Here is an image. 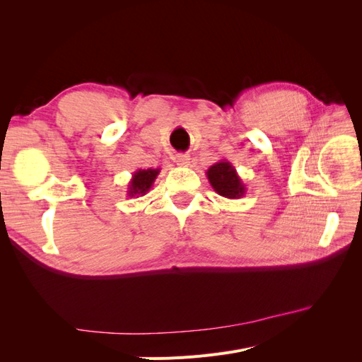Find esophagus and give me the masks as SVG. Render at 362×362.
<instances>
[{
	"label": "esophagus",
	"instance_id": "obj_1",
	"mask_svg": "<svg viewBox=\"0 0 362 362\" xmlns=\"http://www.w3.org/2000/svg\"><path fill=\"white\" fill-rule=\"evenodd\" d=\"M177 163L180 164V166H187V164L190 163V157L187 154H178L177 156Z\"/></svg>",
	"mask_w": 362,
	"mask_h": 362
}]
</instances>
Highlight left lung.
I'll return each instance as SVG.
<instances>
[{
	"label": "left lung",
	"instance_id": "left-lung-1",
	"mask_svg": "<svg viewBox=\"0 0 362 362\" xmlns=\"http://www.w3.org/2000/svg\"><path fill=\"white\" fill-rule=\"evenodd\" d=\"M208 182L217 194L226 199H240L246 194V185L235 168L228 160H218L206 172Z\"/></svg>",
	"mask_w": 362,
	"mask_h": 362
}]
</instances>
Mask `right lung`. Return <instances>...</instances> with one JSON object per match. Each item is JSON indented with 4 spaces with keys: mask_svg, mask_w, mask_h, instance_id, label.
I'll list each match as a JSON object with an SVG mask.
<instances>
[{
    "mask_svg": "<svg viewBox=\"0 0 362 362\" xmlns=\"http://www.w3.org/2000/svg\"><path fill=\"white\" fill-rule=\"evenodd\" d=\"M160 173V169H137L131 181L128 182L127 194L129 198H139V196H145L152 185H154L157 177Z\"/></svg>",
    "mask_w": 362,
    "mask_h": 362,
    "instance_id": "add662e5",
    "label": "right lung"
}]
</instances>
